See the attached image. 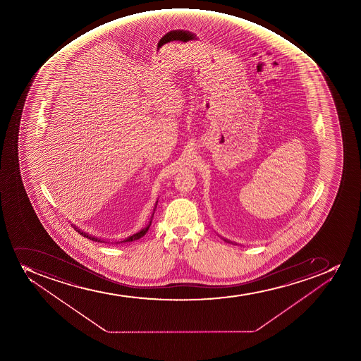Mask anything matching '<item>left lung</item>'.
<instances>
[{
	"label": "left lung",
	"instance_id": "1",
	"mask_svg": "<svg viewBox=\"0 0 361 361\" xmlns=\"http://www.w3.org/2000/svg\"><path fill=\"white\" fill-rule=\"evenodd\" d=\"M226 243H229L228 240H225Z\"/></svg>",
	"mask_w": 361,
	"mask_h": 361
}]
</instances>
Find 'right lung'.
<instances>
[{
	"label": "right lung",
	"mask_w": 361,
	"mask_h": 361,
	"mask_svg": "<svg viewBox=\"0 0 361 361\" xmlns=\"http://www.w3.org/2000/svg\"><path fill=\"white\" fill-rule=\"evenodd\" d=\"M157 204H155V208H157ZM155 208H154V211H155ZM153 214H152V218H150V221L148 225L145 227V228L141 229L140 232L135 233V234H133V235L128 236V238H126V239L121 240V241H116L115 243H132V241H135V240H139L140 238H142L147 232H148V229H149L150 225H152V219H153ZM73 226V225H72ZM74 229H75L76 232L79 233L80 235L85 236L87 239L93 240V241H97V243H104L102 240L97 239L95 236L90 235V234H87V233L82 232V231H80L76 226H73Z\"/></svg>",
	"instance_id": "add662e5"
}]
</instances>
